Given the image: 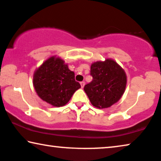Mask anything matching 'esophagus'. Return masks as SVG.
I'll return each instance as SVG.
<instances>
[{
    "instance_id": "34e87169",
    "label": "esophagus",
    "mask_w": 161,
    "mask_h": 161,
    "mask_svg": "<svg viewBox=\"0 0 161 161\" xmlns=\"http://www.w3.org/2000/svg\"><path fill=\"white\" fill-rule=\"evenodd\" d=\"M80 85H81V87H82V88H83V87H84V86H85V82H80Z\"/></svg>"
}]
</instances>
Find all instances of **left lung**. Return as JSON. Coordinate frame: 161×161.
Instances as JSON below:
<instances>
[{
	"label": "left lung",
	"mask_w": 161,
	"mask_h": 161,
	"mask_svg": "<svg viewBox=\"0 0 161 161\" xmlns=\"http://www.w3.org/2000/svg\"><path fill=\"white\" fill-rule=\"evenodd\" d=\"M93 80L84 91L91 104L98 109L110 108L123 96L127 85L125 71L113 59L95 62L91 66Z\"/></svg>",
	"instance_id": "8db88e82"
}]
</instances>
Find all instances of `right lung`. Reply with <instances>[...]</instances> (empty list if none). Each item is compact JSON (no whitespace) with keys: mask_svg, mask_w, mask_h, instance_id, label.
<instances>
[{"mask_svg":"<svg viewBox=\"0 0 161 161\" xmlns=\"http://www.w3.org/2000/svg\"><path fill=\"white\" fill-rule=\"evenodd\" d=\"M33 85L39 97L54 107L65 105L81 87L75 81L74 71L56 56L48 58L34 71Z\"/></svg>","mask_w":161,"mask_h":161,"instance_id":"add662e5","label":"right lung"}]
</instances>
